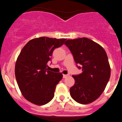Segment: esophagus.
<instances>
[{"label": "esophagus", "instance_id": "esophagus-1", "mask_svg": "<svg viewBox=\"0 0 122 122\" xmlns=\"http://www.w3.org/2000/svg\"><path fill=\"white\" fill-rule=\"evenodd\" d=\"M68 76V75H64V74H63V78H66V77Z\"/></svg>", "mask_w": 122, "mask_h": 122}]
</instances>
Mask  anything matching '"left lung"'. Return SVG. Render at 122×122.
<instances>
[{
    "label": "left lung",
    "instance_id": "obj_1",
    "mask_svg": "<svg viewBox=\"0 0 122 122\" xmlns=\"http://www.w3.org/2000/svg\"><path fill=\"white\" fill-rule=\"evenodd\" d=\"M65 45L72 53L76 63L83 72L73 75L75 85L70 96L77 102L88 104L99 97L111 76V66L106 51L101 46L86 37L68 39Z\"/></svg>",
    "mask_w": 122,
    "mask_h": 122
}]
</instances>
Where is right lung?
Here are the masks:
<instances>
[{
	"instance_id": "right-lung-1",
	"label": "right lung",
	"mask_w": 122,
	"mask_h": 122,
	"mask_svg": "<svg viewBox=\"0 0 122 122\" xmlns=\"http://www.w3.org/2000/svg\"><path fill=\"white\" fill-rule=\"evenodd\" d=\"M66 39L40 37L31 39L23 47L16 60L15 73L22 95L30 102L42 106L54 96L61 73L47 70V62L53 51Z\"/></svg>"
}]
</instances>
